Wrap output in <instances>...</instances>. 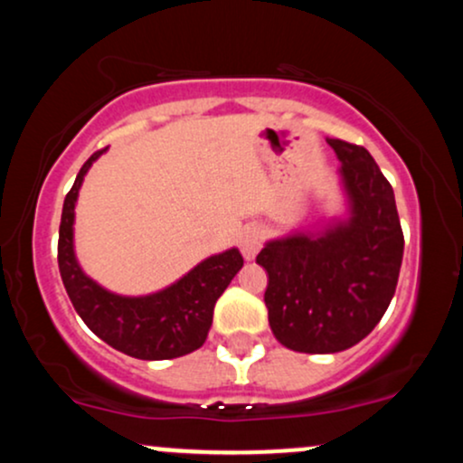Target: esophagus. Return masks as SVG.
I'll use <instances>...</instances> for the list:
<instances>
[{"label":"esophagus","instance_id":"esophagus-1","mask_svg":"<svg viewBox=\"0 0 463 463\" xmlns=\"http://www.w3.org/2000/svg\"><path fill=\"white\" fill-rule=\"evenodd\" d=\"M263 246V231L259 226H250L241 232V239H239V248H241V254L246 257V261H252L257 257V252Z\"/></svg>","mask_w":463,"mask_h":463}]
</instances>
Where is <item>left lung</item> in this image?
Wrapping results in <instances>:
<instances>
[{
    "label": "left lung",
    "mask_w": 463,
    "mask_h": 463,
    "mask_svg": "<svg viewBox=\"0 0 463 463\" xmlns=\"http://www.w3.org/2000/svg\"><path fill=\"white\" fill-rule=\"evenodd\" d=\"M337 154L346 220L272 239L257 263L268 272L265 307L274 337L296 353H342L381 322L402 263L394 189L365 147L326 139Z\"/></svg>",
    "instance_id": "obj_1"
}]
</instances>
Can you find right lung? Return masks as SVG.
<instances>
[{"mask_svg": "<svg viewBox=\"0 0 463 463\" xmlns=\"http://www.w3.org/2000/svg\"><path fill=\"white\" fill-rule=\"evenodd\" d=\"M106 150L95 152L78 172L62 204L58 268L73 309L109 346L135 359L163 361L194 353L206 342L215 302L241 269L237 248L204 259L174 285L150 296H117L82 272L73 252V220L82 180Z\"/></svg>", "mask_w": 463, "mask_h": 463, "instance_id": "right-lung-1", "label": "right lung"}]
</instances>
